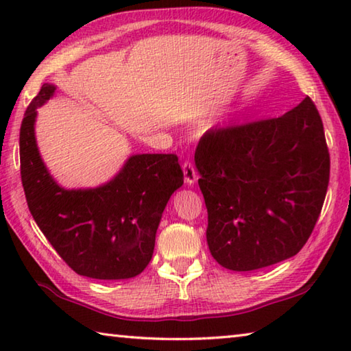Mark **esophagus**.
Listing matches in <instances>:
<instances>
[{
	"instance_id": "34e87169",
	"label": "esophagus",
	"mask_w": 351,
	"mask_h": 351,
	"mask_svg": "<svg viewBox=\"0 0 351 351\" xmlns=\"http://www.w3.org/2000/svg\"><path fill=\"white\" fill-rule=\"evenodd\" d=\"M182 171H184V181H186L187 186H193V182L198 180V173H197V170H195L193 164L190 161L184 162Z\"/></svg>"
}]
</instances>
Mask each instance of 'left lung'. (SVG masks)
<instances>
[{
	"label": "left lung",
	"mask_w": 351,
	"mask_h": 351,
	"mask_svg": "<svg viewBox=\"0 0 351 351\" xmlns=\"http://www.w3.org/2000/svg\"><path fill=\"white\" fill-rule=\"evenodd\" d=\"M195 165L207 245L223 268H266L304 247L330 181L324 123L310 97L280 117L209 130Z\"/></svg>",
	"instance_id": "8db88e82"
}]
</instances>
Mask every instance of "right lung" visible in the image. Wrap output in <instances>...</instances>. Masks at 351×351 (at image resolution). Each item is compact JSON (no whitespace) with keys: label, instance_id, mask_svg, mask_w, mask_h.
Segmentation results:
<instances>
[{"label":"right lung","instance_id":"1","mask_svg":"<svg viewBox=\"0 0 351 351\" xmlns=\"http://www.w3.org/2000/svg\"><path fill=\"white\" fill-rule=\"evenodd\" d=\"M56 93L45 83L20 128L21 182L35 223L77 274L121 280L150 263L156 230L171 193L182 186L176 154H132L108 182L94 189L58 186L35 139L37 108Z\"/></svg>","mask_w":351,"mask_h":351}]
</instances>
